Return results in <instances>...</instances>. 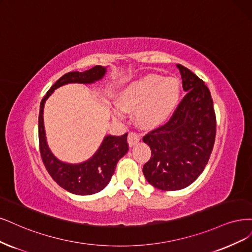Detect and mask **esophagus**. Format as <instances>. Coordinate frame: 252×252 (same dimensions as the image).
<instances>
[{
    "instance_id": "esophagus-1",
    "label": "esophagus",
    "mask_w": 252,
    "mask_h": 252,
    "mask_svg": "<svg viewBox=\"0 0 252 252\" xmlns=\"http://www.w3.org/2000/svg\"><path fill=\"white\" fill-rule=\"evenodd\" d=\"M140 141H141V136L138 135L137 133H135V132H129V134H128V144H129L130 147L134 146L135 144H137Z\"/></svg>"
}]
</instances>
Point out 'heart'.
Segmentation results:
<instances>
[{
	"instance_id": "obj_1",
	"label": "heart",
	"mask_w": 252,
	"mask_h": 252,
	"mask_svg": "<svg viewBox=\"0 0 252 252\" xmlns=\"http://www.w3.org/2000/svg\"><path fill=\"white\" fill-rule=\"evenodd\" d=\"M180 97V82L175 77L146 75L127 83L117 96L119 107L133 111L137 124L154 128L174 112ZM112 116L123 119V111L112 108Z\"/></svg>"
}]
</instances>
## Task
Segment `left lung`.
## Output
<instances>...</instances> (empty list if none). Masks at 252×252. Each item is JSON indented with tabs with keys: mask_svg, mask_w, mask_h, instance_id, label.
Masks as SVG:
<instances>
[{
	"mask_svg": "<svg viewBox=\"0 0 252 252\" xmlns=\"http://www.w3.org/2000/svg\"><path fill=\"white\" fill-rule=\"evenodd\" d=\"M176 66L187 94L168 123L143 137L151 149L143 173L150 185L161 190H177L193 184L210 159L216 136L210 90L189 68Z\"/></svg>",
	"mask_w": 252,
	"mask_h": 252,
	"instance_id": "obj_1",
	"label": "left lung"
}]
</instances>
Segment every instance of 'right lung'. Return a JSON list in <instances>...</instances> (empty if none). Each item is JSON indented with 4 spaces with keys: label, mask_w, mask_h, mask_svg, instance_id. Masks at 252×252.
<instances>
[{
    "label": "right lung",
    "mask_w": 252,
    "mask_h": 252,
    "mask_svg": "<svg viewBox=\"0 0 252 252\" xmlns=\"http://www.w3.org/2000/svg\"><path fill=\"white\" fill-rule=\"evenodd\" d=\"M105 73L106 66L96 65L85 72L64 74L52 85L40 102L38 138L41 159L56 184L75 195L86 196L96 194L108 185L118 161L128 151L127 133L121 136L106 135L97 152L91 158L80 163H66L59 160L49 148L43 125V106L47 99L60 86L68 83L91 84L101 80Z\"/></svg>",
    "instance_id": "1"
}]
</instances>
